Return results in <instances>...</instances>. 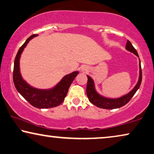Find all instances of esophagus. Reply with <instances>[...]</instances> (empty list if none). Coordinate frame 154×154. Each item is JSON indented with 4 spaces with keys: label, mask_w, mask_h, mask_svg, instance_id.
Instances as JSON below:
<instances>
[{
    "label": "esophagus",
    "mask_w": 154,
    "mask_h": 154,
    "mask_svg": "<svg viewBox=\"0 0 154 154\" xmlns=\"http://www.w3.org/2000/svg\"><path fill=\"white\" fill-rule=\"evenodd\" d=\"M88 71H89V68L88 67V66H82V67L81 68V72H84V73L88 72Z\"/></svg>",
    "instance_id": "1"
}]
</instances>
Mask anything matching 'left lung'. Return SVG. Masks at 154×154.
<instances>
[{"label": "left lung", "mask_w": 154, "mask_h": 154, "mask_svg": "<svg viewBox=\"0 0 154 154\" xmlns=\"http://www.w3.org/2000/svg\"><path fill=\"white\" fill-rule=\"evenodd\" d=\"M126 49L127 51H130L131 53H133V54H135L136 56L139 57V55H138L137 51L135 49V48L133 46L132 44H131L130 41H128V40L127 41ZM139 66V79H138L136 85L134 87V88H133L130 92H128L125 95L122 96L121 97L117 98V99H111V98L105 97L99 94L97 92V90H96L94 82L93 79L90 76H89V75H87V76H88V84H87L86 93L87 96H88L89 99V101H90L92 104L94 105V106L103 109H116L125 106L127 103H128V101H130L131 98L133 97V95H134L135 92H137V90L140 88V85H141L142 69L140 59Z\"/></svg>", "instance_id": "8db88e82"}]
</instances>
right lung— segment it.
<instances>
[{
    "label": "right lung",
    "mask_w": 154,
    "mask_h": 154,
    "mask_svg": "<svg viewBox=\"0 0 154 154\" xmlns=\"http://www.w3.org/2000/svg\"><path fill=\"white\" fill-rule=\"evenodd\" d=\"M37 36V35H32L28 37L18 51L14 60L13 81L17 90L32 106L40 109L53 108L58 106L64 101L71 84L79 72L76 71L66 75L54 88L51 89L41 90L33 88L28 84L23 79L20 72L19 60L22 52L30 40Z\"/></svg>",
    "instance_id": "add662e5"
}]
</instances>
